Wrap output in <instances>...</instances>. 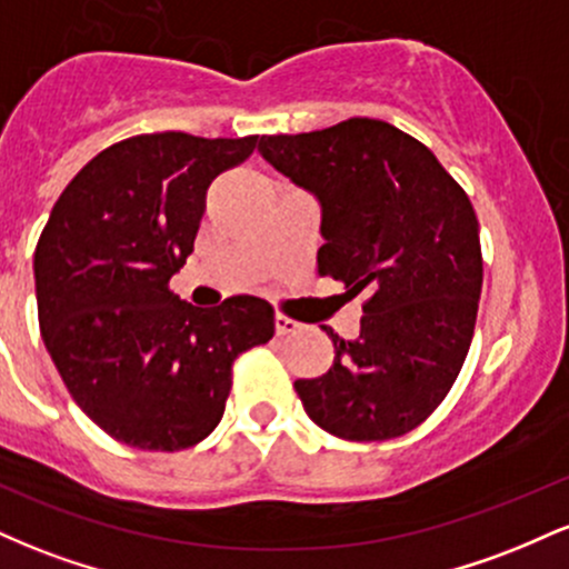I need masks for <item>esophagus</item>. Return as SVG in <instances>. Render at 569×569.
<instances>
[{
    "mask_svg": "<svg viewBox=\"0 0 569 569\" xmlns=\"http://www.w3.org/2000/svg\"><path fill=\"white\" fill-rule=\"evenodd\" d=\"M297 329H299V323L293 321V318L283 316V312H278V316H276V331H278V337L293 335V331H297Z\"/></svg>",
    "mask_w": 569,
    "mask_h": 569,
    "instance_id": "obj_1",
    "label": "esophagus"
}]
</instances>
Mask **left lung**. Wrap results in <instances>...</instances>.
<instances>
[{"mask_svg": "<svg viewBox=\"0 0 569 569\" xmlns=\"http://www.w3.org/2000/svg\"><path fill=\"white\" fill-rule=\"evenodd\" d=\"M259 152L323 208L318 276L367 293L361 335L335 342L323 377L297 380L318 428L348 441L409 433L447 398L479 312V221L426 143L352 117L297 136H262Z\"/></svg>", "mask_w": 569, "mask_h": 569, "instance_id": "left-lung-1", "label": "left lung"}]
</instances>
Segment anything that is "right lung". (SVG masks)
Here are the masks:
<instances>
[{
	"label": "right lung",
	"mask_w": 569,
	"mask_h": 569,
	"mask_svg": "<svg viewBox=\"0 0 569 569\" xmlns=\"http://www.w3.org/2000/svg\"><path fill=\"white\" fill-rule=\"evenodd\" d=\"M257 143L181 130L117 141L69 181L39 234L44 348L77 407L128 447L176 452L206 439L224 415L234 358L276 335L264 299L202 310L171 291L206 189Z\"/></svg>",
	"instance_id": "add662e5"
}]
</instances>
